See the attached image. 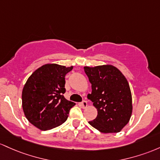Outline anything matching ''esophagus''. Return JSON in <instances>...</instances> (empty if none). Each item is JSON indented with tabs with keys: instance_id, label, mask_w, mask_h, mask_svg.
Masks as SVG:
<instances>
[{
	"instance_id": "34e87169",
	"label": "esophagus",
	"mask_w": 160,
	"mask_h": 160,
	"mask_svg": "<svg viewBox=\"0 0 160 160\" xmlns=\"http://www.w3.org/2000/svg\"><path fill=\"white\" fill-rule=\"evenodd\" d=\"M81 106H82V108H86V107H87V106H88L87 101H86V100H82V102L81 103Z\"/></svg>"
}]
</instances>
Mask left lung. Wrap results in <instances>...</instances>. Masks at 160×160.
<instances>
[{
    "mask_svg": "<svg viewBox=\"0 0 160 160\" xmlns=\"http://www.w3.org/2000/svg\"><path fill=\"white\" fill-rule=\"evenodd\" d=\"M92 92L88 98L98 109L89 124L102 133H116L128 124L132 112V94L128 81L117 68L99 66L85 68Z\"/></svg>",
    "mask_w": 160,
    "mask_h": 160,
    "instance_id": "obj_1",
    "label": "left lung"
}]
</instances>
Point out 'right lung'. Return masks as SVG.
Listing matches in <instances>:
<instances>
[{"mask_svg": "<svg viewBox=\"0 0 160 160\" xmlns=\"http://www.w3.org/2000/svg\"><path fill=\"white\" fill-rule=\"evenodd\" d=\"M57 64H46L28 78L22 90V109L26 119L41 130L62 125L75 103L64 98L65 76L72 69Z\"/></svg>", "mask_w": 160, "mask_h": 160, "instance_id": "obj_1", "label": "right lung"}]
</instances>
